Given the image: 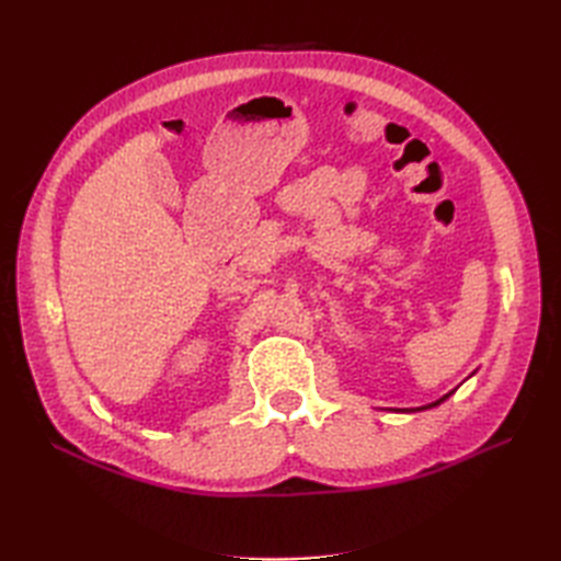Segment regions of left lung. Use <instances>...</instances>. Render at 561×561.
Instances as JSON below:
<instances>
[{
	"instance_id": "8db88e82",
	"label": "left lung",
	"mask_w": 561,
	"mask_h": 561,
	"mask_svg": "<svg viewBox=\"0 0 561 561\" xmlns=\"http://www.w3.org/2000/svg\"><path fill=\"white\" fill-rule=\"evenodd\" d=\"M450 398V392H446V396L444 398H440V400H436V402H432V404H424V408H414V410H400V412H416V410H432V408H436V404H440V402H444V400H448Z\"/></svg>"
}]
</instances>
